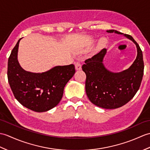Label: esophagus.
I'll use <instances>...</instances> for the list:
<instances>
[{
  "label": "esophagus",
  "instance_id": "34e87169",
  "mask_svg": "<svg viewBox=\"0 0 150 150\" xmlns=\"http://www.w3.org/2000/svg\"><path fill=\"white\" fill-rule=\"evenodd\" d=\"M75 66L76 70H81L82 68V65L79 62H76L75 63Z\"/></svg>",
  "mask_w": 150,
  "mask_h": 150
}]
</instances>
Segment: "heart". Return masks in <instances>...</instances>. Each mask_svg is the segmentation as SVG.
I'll return each instance as SVG.
<instances>
[{
    "label": "heart",
    "mask_w": 150,
    "mask_h": 150,
    "mask_svg": "<svg viewBox=\"0 0 150 150\" xmlns=\"http://www.w3.org/2000/svg\"><path fill=\"white\" fill-rule=\"evenodd\" d=\"M100 42H102V41H100Z\"/></svg>",
    "instance_id": "1"
}]
</instances>
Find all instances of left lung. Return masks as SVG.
<instances>
[{
    "mask_svg": "<svg viewBox=\"0 0 150 150\" xmlns=\"http://www.w3.org/2000/svg\"><path fill=\"white\" fill-rule=\"evenodd\" d=\"M107 32L123 34L116 30ZM123 35L133 41L137 47L136 59L129 68L119 73L107 69L103 63L106 48L86 59L82 67L86 75L87 96L94 105L103 109H117L129 102L139 90L143 76L144 61L141 48L130 35Z\"/></svg>",
    "mask_w": 150,
    "mask_h": 150,
    "instance_id": "1",
    "label": "left lung"
}]
</instances>
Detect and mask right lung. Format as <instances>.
<instances>
[{
  "mask_svg": "<svg viewBox=\"0 0 150 150\" xmlns=\"http://www.w3.org/2000/svg\"><path fill=\"white\" fill-rule=\"evenodd\" d=\"M10 54L8 79L15 98L23 106L37 112H46L60 102L64 88L75 73V66H57L43 73L27 71L18 61L20 41Z\"/></svg>",
  "mask_w": 150,
  "mask_h": 150,
  "instance_id": "add662e5",
  "label": "right lung"
}]
</instances>
